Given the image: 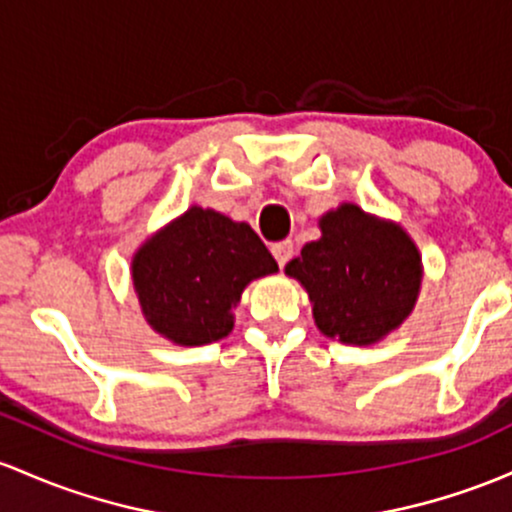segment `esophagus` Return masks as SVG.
<instances>
[{
	"label": "esophagus",
	"mask_w": 512,
	"mask_h": 512,
	"mask_svg": "<svg viewBox=\"0 0 512 512\" xmlns=\"http://www.w3.org/2000/svg\"><path fill=\"white\" fill-rule=\"evenodd\" d=\"M272 255H274V260H277V265L284 267L286 262H289L291 257H294V243H291V240H282V243H274L272 245Z\"/></svg>",
	"instance_id": "esophagus-1"
}]
</instances>
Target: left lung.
Segmentation results:
<instances>
[{"mask_svg": "<svg viewBox=\"0 0 512 512\" xmlns=\"http://www.w3.org/2000/svg\"><path fill=\"white\" fill-rule=\"evenodd\" d=\"M320 233L284 272L308 291L320 333L374 345L411 316L423 279L418 247L401 226L355 204L325 213Z\"/></svg>", "mask_w": 512, "mask_h": 512, "instance_id": "1", "label": "left lung"}]
</instances>
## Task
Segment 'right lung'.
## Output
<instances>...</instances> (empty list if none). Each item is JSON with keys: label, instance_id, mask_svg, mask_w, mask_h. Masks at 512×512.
Returning a JSON list of instances; mask_svg holds the SVG:
<instances>
[{"label": "right lung", "instance_id": "right-lung-1", "mask_svg": "<svg viewBox=\"0 0 512 512\" xmlns=\"http://www.w3.org/2000/svg\"><path fill=\"white\" fill-rule=\"evenodd\" d=\"M277 269L247 223L199 206L157 230L131 262L148 325L184 347L226 338L245 286Z\"/></svg>", "mask_w": 512, "mask_h": 512}]
</instances>
